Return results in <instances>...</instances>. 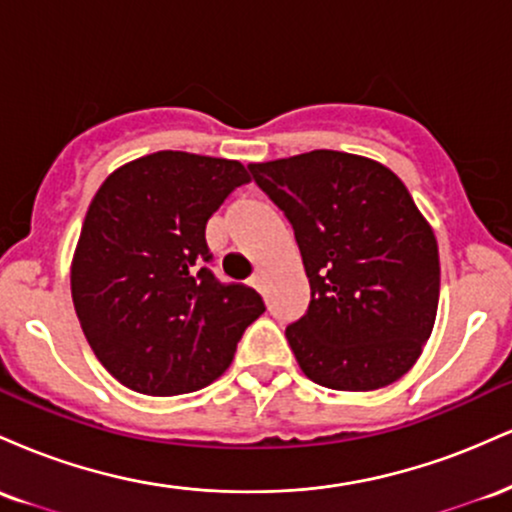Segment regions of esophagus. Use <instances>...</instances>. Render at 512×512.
<instances>
[{
    "label": "esophagus",
    "instance_id": "1",
    "mask_svg": "<svg viewBox=\"0 0 512 512\" xmlns=\"http://www.w3.org/2000/svg\"><path fill=\"white\" fill-rule=\"evenodd\" d=\"M250 286L252 289H257V291H262V286H264V276L257 272V274H252L250 276Z\"/></svg>",
    "mask_w": 512,
    "mask_h": 512
}]
</instances>
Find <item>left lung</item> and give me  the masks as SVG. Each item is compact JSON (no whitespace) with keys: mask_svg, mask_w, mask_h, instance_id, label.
Wrapping results in <instances>:
<instances>
[{"mask_svg":"<svg viewBox=\"0 0 512 512\" xmlns=\"http://www.w3.org/2000/svg\"><path fill=\"white\" fill-rule=\"evenodd\" d=\"M248 170L289 219L310 281L308 310L286 327L303 373L349 392L402 378L431 337L440 293L436 236L404 182L330 149Z\"/></svg>","mask_w":512,"mask_h":512,"instance_id":"8db88e82","label":"left lung"}]
</instances>
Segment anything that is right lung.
Segmentation results:
<instances>
[{
	"instance_id": "right-lung-1",
	"label": "right lung",
	"mask_w": 512,
	"mask_h": 512,
	"mask_svg": "<svg viewBox=\"0 0 512 512\" xmlns=\"http://www.w3.org/2000/svg\"><path fill=\"white\" fill-rule=\"evenodd\" d=\"M250 180L238 161L156 151L93 197L72 262V298L98 361L134 392L170 397L231 366L264 301L209 269L207 221Z\"/></svg>"
}]
</instances>
